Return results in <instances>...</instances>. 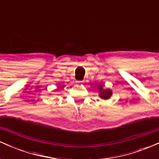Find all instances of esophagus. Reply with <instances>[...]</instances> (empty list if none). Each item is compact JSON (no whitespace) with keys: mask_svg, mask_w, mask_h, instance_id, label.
Listing matches in <instances>:
<instances>
[{"mask_svg":"<svg viewBox=\"0 0 159 159\" xmlns=\"http://www.w3.org/2000/svg\"><path fill=\"white\" fill-rule=\"evenodd\" d=\"M76 82H77V83H83L84 81H77Z\"/></svg>","mask_w":159,"mask_h":159,"instance_id":"1","label":"esophagus"}]
</instances>
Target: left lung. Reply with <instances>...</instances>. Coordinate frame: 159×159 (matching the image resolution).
Returning <instances> with one entry per match:
<instances>
[{"label": "left lung", "instance_id": "8db88e82", "mask_svg": "<svg viewBox=\"0 0 159 159\" xmlns=\"http://www.w3.org/2000/svg\"><path fill=\"white\" fill-rule=\"evenodd\" d=\"M98 90L100 91V95L99 96L102 98H104V99H107L111 96L112 95V91L111 90H103L102 89V85H99L98 87Z\"/></svg>", "mask_w": 159, "mask_h": 159}]
</instances>
